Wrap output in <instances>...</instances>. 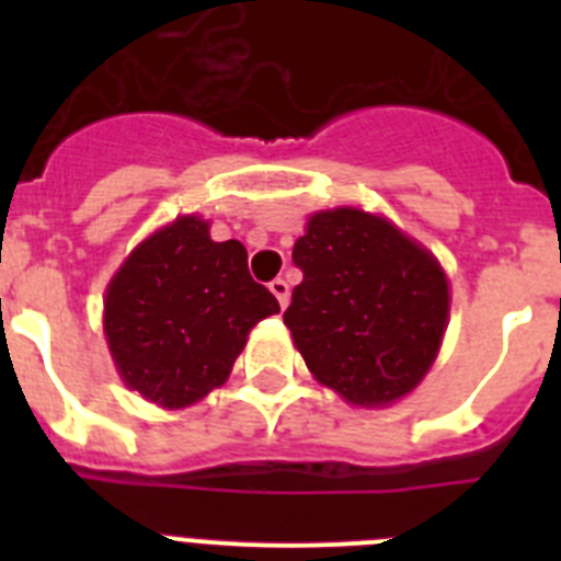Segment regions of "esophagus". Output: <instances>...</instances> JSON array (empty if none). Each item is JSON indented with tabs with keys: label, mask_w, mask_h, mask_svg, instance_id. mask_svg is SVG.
<instances>
[{
	"label": "esophagus",
	"mask_w": 561,
	"mask_h": 561,
	"mask_svg": "<svg viewBox=\"0 0 561 561\" xmlns=\"http://www.w3.org/2000/svg\"><path fill=\"white\" fill-rule=\"evenodd\" d=\"M270 291L277 297L280 309H286V304H289V284H286L284 277H275V280L270 284Z\"/></svg>",
	"instance_id": "1"
}]
</instances>
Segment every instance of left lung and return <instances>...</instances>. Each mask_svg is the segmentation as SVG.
Segmentation results:
<instances>
[{"label":"left lung","instance_id":"left-lung-1","mask_svg":"<svg viewBox=\"0 0 561 561\" xmlns=\"http://www.w3.org/2000/svg\"><path fill=\"white\" fill-rule=\"evenodd\" d=\"M291 261L304 280L284 323L311 374L354 404L410 393L447 329L438 261L390 221L354 207L311 216Z\"/></svg>","mask_w":561,"mask_h":561}]
</instances>
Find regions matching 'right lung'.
<instances>
[{"mask_svg": "<svg viewBox=\"0 0 561 561\" xmlns=\"http://www.w3.org/2000/svg\"><path fill=\"white\" fill-rule=\"evenodd\" d=\"M280 311L255 284L241 241H213L196 216L153 232L106 291V336L126 385L162 408L219 388L247 334Z\"/></svg>", "mask_w": 561, "mask_h": 561, "instance_id": "obj_1", "label": "right lung"}]
</instances>
